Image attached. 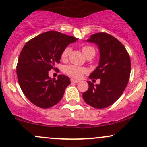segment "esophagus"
I'll list each match as a JSON object with an SVG mask.
<instances>
[{
    "label": "esophagus",
    "instance_id": "1",
    "mask_svg": "<svg viewBox=\"0 0 147 147\" xmlns=\"http://www.w3.org/2000/svg\"><path fill=\"white\" fill-rule=\"evenodd\" d=\"M70 82H71V83H78V82H79V81L76 80V79H70Z\"/></svg>",
    "mask_w": 147,
    "mask_h": 147
}]
</instances>
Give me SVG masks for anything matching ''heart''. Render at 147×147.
<instances>
[{
	"label": "heart",
	"mask_w": 147,
	"mask_h": 147,
	"mask_svg": "<svg viewBox=\"0 0 147 147\" xmlns=\"http://www.w3.org/2000/svg\"><path fill=\"white\" fill-rule=\"evenodd\" d=\"M91 50H94V48L91 46H88V45H86V46H84L82 48V52H83L84 55H85L88 52L90 51ZM70 52V48H66L64 49L63 52H62L61 55V59L63 60L66 59L68 58ZM86 72H87V70L85 68L77 66V65H69L65 68V73H66L68 75L70 76V77H73V78H75V79L81 78L84 74L86 73Z\"/></svg>",
	"instance_id": "heart-1"
}]
</instances>
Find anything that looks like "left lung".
Instances as JSON below:
<instances>
[{"instance_id":"left-lung-1","label":"left lung","mask_w":147,"mask_h":147,"mask_svg":"<svg viewBox=\"0 0 147 147\" xmlns=\"http://www.w3.org/2000/svg\"><path fill=\"white\" fill-rule=\"evenodd\" d=\"M87 41L96 43L99 49V65L89 78L100 79V84L95 86L88 81L89 88L82 97L88 105L104 109L115 102L126 88L131 74V59L124 45L109 34H94Z\"/></svg>"}]
</instances>
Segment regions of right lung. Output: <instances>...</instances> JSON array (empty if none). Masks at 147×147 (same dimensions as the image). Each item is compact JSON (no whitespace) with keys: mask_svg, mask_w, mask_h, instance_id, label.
<instances>
[{"mask_svg":"<svg viewBox=\"0 0 147 147\" xmlns=\"http://www.w3.org/2000/svg\"><path fill=\"white\" fill-rule=\"evenodd\" d=\"M77 38L56 31L42 33L25 43L16 65L18 81L23 94L32 104L42 109L55 106L63 97L70 80L59 75L58 79L48 76L50 70H57L61 55Z\"/></svg>","mask_w":147,"mask_h":147,"instance_id":"add662e5","label":"right lung"}]
</instances>
